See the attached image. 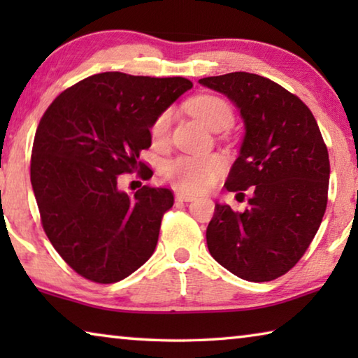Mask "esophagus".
Masks as SVG:
<instances>
[{
	"label": "esophagus",
	"mask_w": 358,
	"mask_h": 358,
	"mask_svg": "<svg viewBox=\"0 0 358 358\" xmlns=\"http://www.w3.org/2000/svg\"><path fill=\"white\" fill-rule=\"evenodd\" d=\"M175 199H177L178 202H192L194 199H196V196L183 192V191H177V192H175Z\"/></svg>",
	"instance_id": "34e87169"
}]
</instances>
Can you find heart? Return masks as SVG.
<instances>
[{
    "label": "heart",
    "mask_w": 358,
    "mask_h": 358,
    "mask_svg": "<svg viewBox=\"0 0 358 358\" xmlns=\"http://www.w3.org/2000/svg\"><path fill=\"white\" fill-rule=\"evenodd\" d=\"M189 110L211 131L227 129L234 123V112L226 101L216 96H201L194 99ZM172 124V112L166 110L151 126L155 142L166 141ZM226 169L220 155H180L167 161L162 177L183 192H202L210 189Z\"/></svg>",
    "instance_id": "heart-1"
}]
</instances>
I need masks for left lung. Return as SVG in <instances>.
Instances as JSON below:
<instances>
[{
    "label": "left lung",
    "instance_id": "left-lung-1",
    "mask_svg": "<svg viewBox=\"0 0 358 358\" xmlns=\"http://www.w3.org/2000/svg\"><path fill=\"white\" fill-rule=\"evenodd\" d=\"M199 83L240 110L245 136L226 187H251L241 213L216 203L208 251L241 280H276L305 254L327 208L330 162L316 118L296 96L257 74L230 72Z\"/></svg>",
    "mask_w": 358,
    "mask_h": 358
}]
</instances>
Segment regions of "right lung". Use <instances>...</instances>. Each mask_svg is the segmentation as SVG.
Here are the masks:
<instances>
[{"label": "right lung", "mask_w": 358, "mask_h": 358, "mask_svg": "<svg viewBox=\"0 0 358 358\" xmlns=\"http://www.w3.org/2000/svg\"><path fill=\"white\" fill-rule=\"evenodd\" d=\"M191 88L183 77L102 72L66 90L42 117L31 153L42 226L87 280H124L155 252L173 194L143 186L129 197L118 175L145 167L137 159L150 148L151 126Z\"/></svg>", "instance_id": "right-lung-1"}]
</instances>
